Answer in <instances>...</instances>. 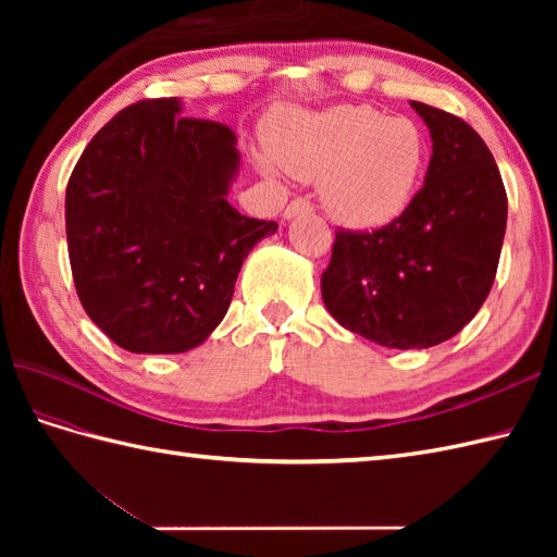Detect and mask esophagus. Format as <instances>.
Returning a JSON list of instances; mask_svg holds the SVG:
<instances>
[{
    "label": "esophagus",
    "mask_w": 557,
    "mask_h": 557,
    "mask_svg": "<svg viewBox=\"0 0 557 557\" xmlns=\"http://www.w3.org/2000/svg\"><path fill=\"white\" fill-rule=\"evenodd\" d=\"M313 206L309 200H292V203L285 208V220H294L297 215H309Z\"/></svg>",
    "instance_id": "esophagus-1"
}]
</instances>
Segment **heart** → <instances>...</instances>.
<instances>
[{
  "instance_id": "heart-1",
  "label": "heart",
  "mask_w": 557,
  "mask_h": 557,
  "mask_svg": "<svg viewBox=\"0 0 557 557\" xmlns=\"http://www.w3.org/2000/svg\"><path fill=\"white\" fill-rule=\"evenodd\" d=\"M270 150L260 156L263 172L321 182L330 218L349 230H381L405 215L431 156L417 122L369 104L289 114L270 134Z\"/></svg>"
}]
</instances>
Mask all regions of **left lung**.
I'll return each instance as SVG.
<instances>
[{
	"instance_id": "left-lung-1",
	"label": "left lung",
	"mask_w": 557,
	"mask_h": 557,
	"mask_svg": "<svg viewBox=\"0 0 557 557\" xmlns=\"http://www.w3.org/2000/svg\"><path fill=\"white\" fill-rule=\"evenodd\" d=\"M433 156L407 212L375 232H337L321 277L349 333L393 349L455 337L486 301L503 251L507 196L488 146L459 116L411 102Z\"/></svg>"
}]
</instances>
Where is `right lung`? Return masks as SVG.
Wrapping results in <instances>:
<instances>
[{
  "instance_id": "1",
  "label": "right lung",
  "mask_w": 557,
  "mask_h": 557,
  "mask_svg": "<svg viewBox=\"0 0 557 557\" xmlns=\"http://www.w3.org/2000/svg\"><path fill=\"white\" fill-rule=\"evenodd\" d=\"M144 100L104 124L66 186V244L83 309L114 345L182 354L230 309L251 248L277 222L230 206L232 128Z\"/></svg>"
}]
</instances>
